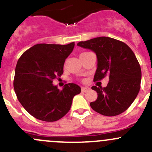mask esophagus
<instances>
[{"instance_id": "34e87169", "label": "esophagus", "mask_w": 152, "mask_h": 152, "mask_svg": "<svg viewBox=\"0 0 152 152\" xmlns=\"http://www.w3.org/2000/svg\"><path fill=\"white\" fill-rule=\"evenodd\" d=\"M89 90H90V88H89V87H82V92H83V93H86V92L88 91Z\"/></svg>"}]
</instances>
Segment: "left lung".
<instances>
[{
  "instance_id": "8db88e82",
  "label": "left lung",
  "mask_w": 152,
  "mask_h": 152,
  "mask_svg": "<svg viewBox=\"0 0 152 152\" xmlns=\"http://www.w3.org/2000/svg\"><path fill=\"white\" fill-rule=\"evenodd\" d=\"M77 45L96 53L98 62L93 81L109 78L106 87H92L97 92L98 98L90 103V107L106 116L124 113L136 99L140 88L141 69L134 52L124 42L107 37L82 41Z\"/></svg>"
}]
</instances>
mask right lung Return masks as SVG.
<instances>
[{"label":"right lung","instance_id":"1","mask_svg":"<svg viewBox=\"0 0 152 152\" xmlns=\"http://www.w3.org/2000/svg\"><path fill=\"white\" fill-rule=\"evenodd\" d=\"M74 45L37 44L18 59L14 89L20 103L35 118L47 122L62 118L70 110L73 97L81 93L74 83L66 84L62 90L52 84L63 73L65 59Z\"/></svg>","mask_w":152,"mask_h":152}]
</instances>
